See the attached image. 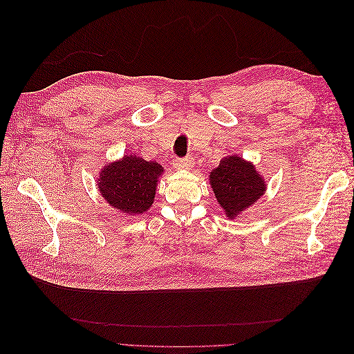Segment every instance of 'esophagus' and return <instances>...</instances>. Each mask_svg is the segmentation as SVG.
Wrapping results in <instances>:
<instances>
[{
  "mask_svg": "<svg viewBox=\"0 0 354 354\" xmlns=\"http://www.w3.org/2000/svg\"><path fill=\"white\" fill-rule=\"evenodd\" d=\"M192 167H194V159L192 158H177L174 160L176 169H190Z\"/></svg>",
  "mask_w": 354,
  "mask_h": 354,
  "instance_id": "1",
  "label": "esophagus"
}]
</instances>
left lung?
Returning <instances> with one entry per match:
<instances>
[{
    "mask_svg": "<svg viewBox=\"0 0 354 354\" xmlns=\"http://www.w3.org/2000/svg\"><path fill=\"white\" fill-rule=\"evenodd\" d=\"M209 183L229 218H236L266 192V181L255 167L238 155L226 156L211 171Z\"/></svg>",
    "mask_w": 354,
    "mask_h": 354,
    "instance_id": "8db88e82",
    "label": "left lung"
}]
</instances>
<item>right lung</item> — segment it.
I'll return each mask as SVG.
<instances>
[{
    "label": "right lung",
    "mask_w": 354,
    "mask_h": 354,
    "mask_svg": "<svg viewBox=\"0 0 354 354\" xmlns=\"http://www.w3.org/2000/svg\"><path fill=\"white\" fill-rule=\"evenodd\" d=\"M162 165L136 155L104 165L99 173V192L106 202L127 216H138L152 207Z\"/></svg>",
    "instance_id": "obj_1"
}]
</instances>
